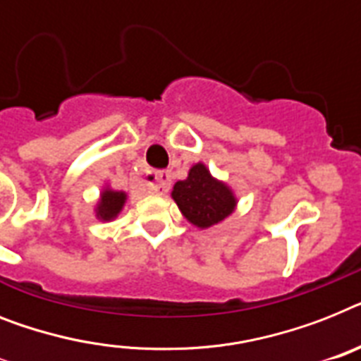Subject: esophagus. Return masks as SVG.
I'll return each instance as SVG.
<instances>
[{"instance_id":"1","label":"esophagus","mask_w":361,"mask_h":361,"mask_svg":"<svg viewBox=\"0 0 361 361\" xmlns=\"http://www.w3.org/2000/svg\"><path fill=\"white\" fill-rule=\"evenodd\" d=\"M171 180L172 176L169 171L155 172L154 180L148 181V189H150L152 192H166V190L171 189Z\"/></svg>"}]
</instances>
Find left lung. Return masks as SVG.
<instances>
[{"instance_id": "obj_1", "label": "left lung", "mask_w": 361, "mask_h": 361, "mask_svg": "<svg viewBox=\"0 0 361 361\" xmlns=\"http://www.w3.org/2000/svg\"><path fill=\"white\" fill-rule=\"evenodd\" d=\"M172 198L187 221L198 228H211L222 222L233 213L237 204L230 187L215 180L202 163L190 169L187 180L176 183Z\"/></svg>"}]
</instances>
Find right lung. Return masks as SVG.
Wrapping results in <instances>:
<instances>
[{
    "mask_svg": "<svg viewBox=\"0 0 361 361\" xmlns=\"http://www.w3.org/2000/svg\"><path fill=\"white\" fill-rule=\"evenodd\" d=\"M126 202V192L122 190H111L105 189L99 198L98 209H96V216L102 221H111L122 211V206Z\"/></svg>",
    "mask_w": 361,
    "mask_h": 361,
    "instance_id": "add662e5",
    "label": "right lung"
}]
</instances>
